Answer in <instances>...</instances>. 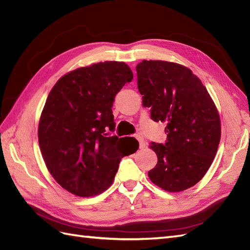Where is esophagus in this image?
I'll use <instances>...</instances> for the list:
<instances>
[{"mask_svg":"<svg viewBox=\"0 0 250 250\" xmlns=\"http://www.w3.org/2000/svg\"><path fill=\"white\" fill-rule=\"evenodd\" d=\"M135 138L139 142V148H140V149H144L145 146H146V142H145L144 137H143L142 135H140V134H136Z\"/></svg>","mask_w":250,"mask_h":250,"instance_id":"obj_1","label":"esophagus"}]
</instances>
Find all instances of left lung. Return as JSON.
<instances>
[{"label": "left lung", "instance_id": "obj_1", "mask_svg": "<svg viewBox=\"0 0 250 250\" xmlns=\"http://www.w3.org/2000/svg\"><path fill=\"white\" fill-rule=\"evenodd\" d=\"M137 85L151 118L167 124V140L151 143L157 155L148 172L152 183L169 192L186 190L206 174L221 139L215 104L202 81L187 67L167 61L137 64Z\"/></svg>", "mask_w": 250, "mask_h": 250}]
</instances>
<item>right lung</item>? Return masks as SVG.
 I'll return each instance as SVG.
<instances>
[{
	"instance_id": "right-lung-1",
	"label": "right lung",
	"mask_w": 250,
	"mask_h": 250,
	"mask_svg": "<svg viewBox=\"0 0 250 250\" xmlns=\"http://www.w3.org/2000/svg\"><path fill=\"white\" fill-rule=\"evenodd\" d=\"M132 80L125 63L105 61L66 74L50 91L38 137L50 174L70 193L84 197L104 192L121 158L137 151V140L106 133L115 126V96Z\"/></svg>"
}]
</instances>
